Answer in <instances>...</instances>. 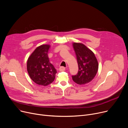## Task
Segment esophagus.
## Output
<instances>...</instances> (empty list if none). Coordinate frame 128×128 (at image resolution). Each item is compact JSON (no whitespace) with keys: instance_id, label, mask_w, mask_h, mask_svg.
<instances>
[{"instance_id":"34e87169","label":"esophagus","mask_w":128,"mask_h":128,"mask_svg":"<svg viewBox=\"0 0 128 128\" xmlns=\"http://www.w3.org/2000/svg\"><path fill=\"white\" fill-rule=\"evenodd\" d=\"M65 70H66V68L64 66H61V67L59 68V71H61V72L65 71Z\"/></svg>"}]
</instances>
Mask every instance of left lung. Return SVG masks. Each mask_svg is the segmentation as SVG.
I'll return each mask as SVG.
<instances>
[{
	"mask_svg": "<svg viewBox=\"0 0 128 128\" xmlns=\"http://www.w3.org/2000/svg\"><path fill=\"white\" fill-rule=\"evenodd\" d=\"M73 46L76 52L78 66V71L72 80L79 85L91 82L96 76L99 64L93 52L81 43L74 42Z\"/></svg>",
	"mask_w": 128,
	"mask_h": 128,
	"instance_id": "1",
	"label": "left lung"
}]
</instances>
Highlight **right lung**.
<instances>
[{
    "instance_id": "1",
    "label": "right lung",
    "mask_w": 128,
    "mask_h": 128,
    "mask_svg": "<svg viewBox=\"0 0 128 128\" xmlns=\"http://www.w3.org/2000/svg\"><path fill=\"white\" fill-rule=\"evenodd\" d=\"M50 45L37 47L27 60V69L29 76L36 84L46 86L55 80L57 71L50 62L48 51Z\"/></svg>"
}]
</instances>
